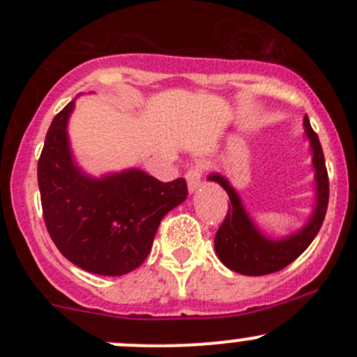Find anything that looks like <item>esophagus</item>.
<instances>
[{"instance_id": "1", "label": "esophagus", "mask_w": 357, "mask_h": 357, "mask_svg": "<svg viewBox=\"0 0 357 357\" xmlns=\"http://www.w3.org/2000/svg\"><path fill=\"white\" fill-rule=\"evenodd\" d=\"M204 169L205 165L202 164V162H195V164H192L188 167V171H186V181H188L190 192H195V190L199 188L202 174H204Z\"/></svg>"}]
</instances>
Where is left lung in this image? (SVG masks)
Instances as JSON below:
<instances>
[{
	"mask_svg": "<svg viewBox=\"0 0 357 357\" xmlns=\"http://www.w3.org/2000/svg\"><path fill=\"white\" fill-rule=\"evenodd\" d=\"M304 126L305 135H307L312 149V164L316 169V192H318L316 199L318 200H316V208L311 221L295 235L287 236L283 240L266 238L250 221L242 202H240L235 190L229 186V183L219 174L208 176V179L218 181L229 197L228 212H226L225 221L215 233L214 247L222 264L231 271L245 276H262L287 268L290 262H294L305 248L311 245V242L321 228L323 221H325L330 197L325 155H323L318 135L312 131L311 124H309L307 115L304 119Z\"/></svg>",
	"mask_w": 357,
	"mask_h": 357,
	"instance_id": "8db88e82",
	"label": "left lung"
}]
</instances>
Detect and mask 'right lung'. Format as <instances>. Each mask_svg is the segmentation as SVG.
Segmentation results:
<instances>
[{
    "instance_id": "add662e5",
    "label": "right lung",
    "mask_w": 357,
    "mask_h": 357,
    "mask_svg": "<svg viewBox=\"0 0 357 357\" xmlns=\"http://www.w3.org/2000/svg\"><path fill=\"white\" fill-rule=\"evenodd\" d=\"M68 103L55 115L38 160L43 218L62 255L89 273L121 276L143 264L162 218L185 202V178L162 183L139 169L102 179L75 167L68 150Z\"/></svg>"
}]
</instances>
